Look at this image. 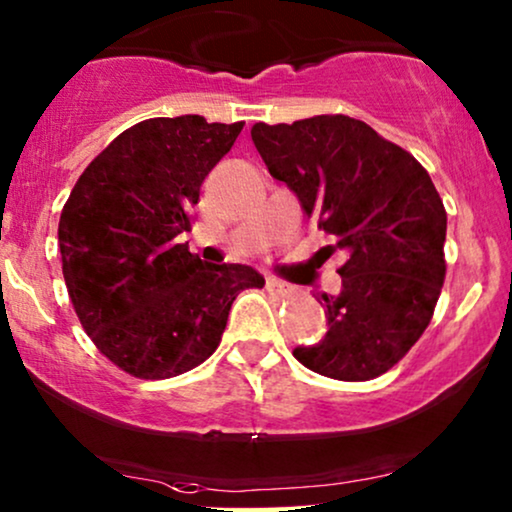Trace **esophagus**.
Returning <instances> with one entry per match:
<instances>
[{
	"instance_id": "34e87169",
	"label": "esophagus",
	"mask_w": 512,
	"mask_h": 512,
	"mask_svg": "<svg viewBox=\"0 0 512 512\" xmlns=\"http://www.w3.org/2000/svg\"><path fill=\"white\" fill-rule=\"evenodd\" d=\"M266 289H268L270 294H275V296H289V292H292V287L285 285V282H282V280H277V277H268Z\"/></svg>"
}]
</instances>
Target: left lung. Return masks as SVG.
Listing matches in <instances>:
<instances>
[{
  "label": "left lung",
  "mask_w": 512,
  "mask_h": 512,
  "mask_svg": "<svg viewBox=\"0 0 512 512\" xmlns=\"http://www.w3.org/2000/svg\"><path fill=\"white\" fill-rule=\"evenodd\" d=\"M258 154L275 180L337 242L342 292L320 296L327 332L294 358L342 382L394 368L430 325L446 277V208L425 168L368 123L313 116L256 123Z\"/></svg>",
  "instance_id": "1"
}]
</instances>
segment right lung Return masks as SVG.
<instances>
[{"label":"right lung","instance_id":"right-lung-1","mask_svg":"<svg viewBox=\"0 0 512 512\" xmlns=\"http://www.w3.org/2000/svg\"><path fill=\"white\" fill-rule=\"evenodd\" d=\"M244 123L204 116L132 125L75 182L61 211L63 280L87 337L140 380H168L218 349L232 301L266 285L239 263L180 244L201 182Z\"/></svg>","mask_w":512,"mask_h":512}]
</instances>
